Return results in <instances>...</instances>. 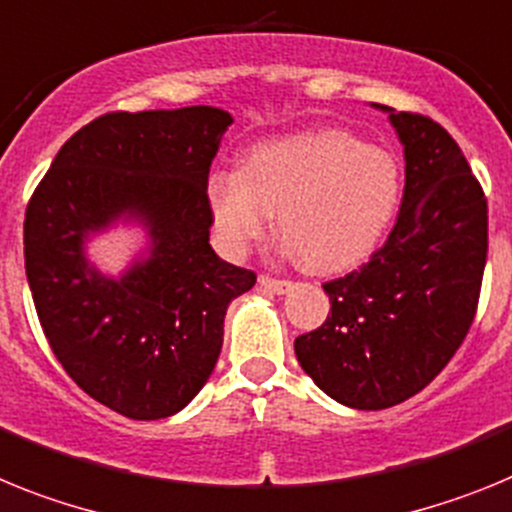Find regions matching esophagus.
<instances>
[{
    "label": "esophagus",
    "instance_id": "34e87169",
    "mask_svg": "<svg viewBox=\"0 0 512 512\" xmlns=\"http://www.w3.org/2000/svg\"><path fill=\"white\" fill-rule=\"evenodd\" d=\"M260 286L270 293H288L293 288L291 281L286 278H273V275H260Z\"/></svg>",
    "mask_w": 512,
    "mask_h": 512
}]
</instances>
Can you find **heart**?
Masks as SVG:
<instances>
[{"label": "heart", "mask_w": 512, "mask_h": 512, "mask_svg": "<svg viewBox=\"0 0 512 512\" xmlns=\"http://www.w3.org/2000/svg\"><path fill=\"white\" fill-rule=\"evenodd\" d=\"M402 190L394 154L348 131H311L265 141L239 172L208 180V206L221 242L242 255L278 211L286 250L309 270L353 268L384 237Z\"/></svg>", "instance_id": "b5f03b06"}]
</instances>
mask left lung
Segmentation results:
<instances>
[{
  "mask_svg": "<svg viewBox=\"0 0 512 512\" xmlns=\"http://www.w3.org/2000/svg\"><path fill=\"white\" fill-rule=\"evenodd\" d=\"M389 118L407 159L397 224L371 260L324 283L330 314L293 342L319 389L355 410L394 407L448 366L487 262V198L464 151L428 115Z\"/></svg>",
  "mask_w": 512,
  "mask_h": 512,
  "instance_id": "8db88e82",
  "label": "left lung"
}]
</instances>
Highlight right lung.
Returning <instances> with one entry per match:
<instances>
[{
  "instance_id": "add662e5",
  "label": "right lung",
  "mask_w": 512,
  "mask_h": 512,
  "mask_svg": "<svg viewBox=\"0 0 512 512\" xmlns=\"http://www.w3.org/2000/svg\"><path fill=\"white\" fill-rule=\"evenodd\" d=\"M231 115L113 110L59 149L25 211V273L43 335L74 384L131 420H162L203 389L229 304L255 270L208 244V172ZM121 212L155 239L121 282L86 265L81 242Z\"/></svg>"
}]
</instances>
